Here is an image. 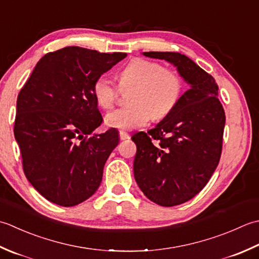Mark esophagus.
I'll return each mask as SVG.
<instances>
[{"label":"esophagus","instance_id":"esophagus-1","mask_svg":"<svg viewBox=\"0 0 259 259\" xmlns=\"http://www.w3.org/2000/svg\"><path fill=\"white\" fill-rule=\"evenodd\" d=\"M119 139L122 141L128 140L130 135H128V133H126V132H124V131H119Z\"/></svg>","mask_w":259,"mask_h":259}]
</instances>
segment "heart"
I'll list each match as a JSON object with an SVG mask.
<instances>
[{
	"instance_id": "heart-1",
	"label": "heart",
	"mask_w": 259,
	"mask_h": 259,
	"mask_svg": "<svg viewBox=\"0 0 259 259\" xmlns=\"http://www.w3.org/2000/svg\"><path fill=\"white\" fill-rule=\"evenodd\" d=\"M119 86L130 89L128 106L117 108L106 115L109 127L134 130L147 120L161 119L172 112L182 95L183 80L179 73L162 67L155 61L131 60L119 72ZM95 99L100 107L107 109L117 98V88L107 76H99L93 85Z\"/></svg>"
}]
</instances>
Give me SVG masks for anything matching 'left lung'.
<instances>
[{
  "label": "left lung",
  "mask_w": 259,
  "mask_h": 259,
  "mask_svg": "<svg viewBox=\"0 0 259 259\" xmlns=\"http://www.w3.org/2000/svg\"><path fill=\"white\" fill-rule=\"evenodd\" d=\"M170 62L189 89L154 128L132 136L136 144L134 178L145 196L162 207L189 201L217 167L226 116L212 76L179 52H143ZM156 142H154V141Z\"/></svg>",
  "instance_id": "obj_1"
}]
</instances>
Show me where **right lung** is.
<instances>
[{
	"mask_svg": "<svg viewBox=\"0 0 259 259\" xmlns=\"http://www.w3.org/2000/svg\"><path fill=\"white\" fill-rule=\"evenodd\" d=\"M126 56L75 46L49 52L19 93L14 136L24 174L49 201L72 207L102 182L119 141L115 130L89 136L103 122L93 85Z\"/></svg>",
	"mask_w": 259,
	"mask_h": 259,
	"instance_id": "1",
	"label": "right lung"
}]
</instances>
